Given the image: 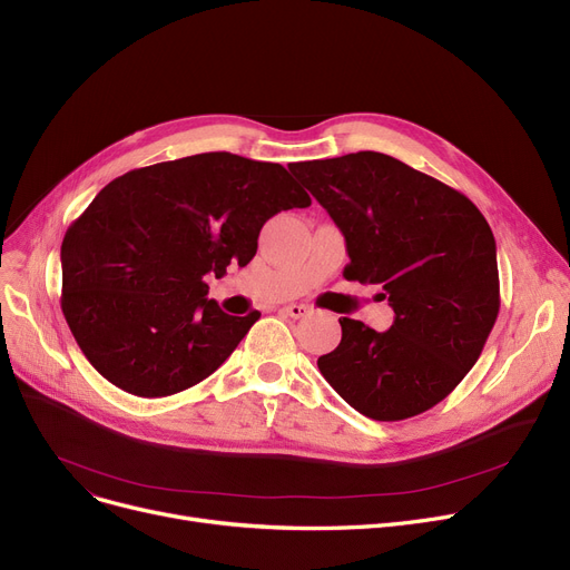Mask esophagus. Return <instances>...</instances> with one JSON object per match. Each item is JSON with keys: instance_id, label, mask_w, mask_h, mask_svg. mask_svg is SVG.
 Masks as SVG:
<instances>
[{"instance_id": "esophagus-1", "label": "esophagus", "mask_w": 570, "mask_h": 570, "mask_svg": "<svg viewBox=\"0 0 570 570\" xmlns=\"http://www.w3.org/2000/svg\"><path fill=\"white\" fill-rule=\"evenodd\" d=\"M286 316H291V318H303L307 312H309V307H305V305H288V307H284L282 309Z\"/></svg>"}]
</instances>
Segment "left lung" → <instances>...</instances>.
Segmentation results:
<instances>
[{"label":"left lung","mask_w":570,"mask_h":570,"mask_svg":"<svg viewBox=\"0 0 570 570\" xmlns=\"http://www.w3.org/2000/svg\"><path fill=\"white\" fill-rule=\"evenodd\" d=\"M346 239L348 282L379 284L391 331L340 318L318 370L355 411L404 421L451 395L499 316L497 245L464 194L381 153L291 164Z\"/></svg>","instance_id":"8db88e82"}]
</instances>
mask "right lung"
Here are the masks:
<instances>
[{
    "instance_id": "right-lung-1",
    "label": "right lung",
    "mask_w": 570,
    "mask_h": 570,
    "mask_svg": "<svg viewBox=\"0 0 570 570\" xmlns=\"http://www.w3.org/2000/svg\"><path fill=\"white\" fill-rule=\"evenodd\" d=\"M307 205L284 166L230 153L115 177L62 243V312L87 361L138 397L207 379L261 314H224L205 277L245 267L263 224Z\"/></svg>"
}]
</instances>
